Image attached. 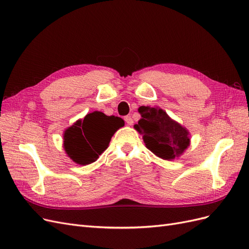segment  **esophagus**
Here are the masks:
<instances>
[{"label":"esophagus","instance_id":"esophagus-1","mask_svg":"<svg viewBox=\"0 0 249 249\" xmlns=\"http://www.w3.org/2000/svg\"><path fill=\"white\" fill-rule=\"evenodd\" d=\"M124 122L126 123L127 125H132L134 124V120H133V118L131 116H125L124 117Z\"/></svg>","mask_w":249,"mask_h":249}]
</instances>
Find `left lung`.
I'll return each mask as SVG.
<instances>
[{"label": "left lung", "mask_w": 249, "mask_h": 249, "mask_svg": "<svg viewBox=\"0 0 249 249\" xmlns=\"http://www.w3.org/2000/svg\"><path fill=\"white\" fill-rule=\"evenodd\" d=\"M141 118L135 130L143 135L145 146L164 160H173L190 145L189 132L161 108L141 106Z\"/></svg>", "instance_id": "obj_1"}]
</instances>
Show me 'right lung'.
<instances>
[{
  "label": "right lung",
  "mask_w": 249,
  "mask_h": 249,
  "mask_svg": "<svg viewBox=\"0 0 249 249\" xmlns=\"http://www.w3.org/2000/svg\"><path fill=\"white\" fill-rule=\"evenodd\" d=\"M124 125L120 117L107 116L100 111L89 113L64 131L65 153L74 163L91 164L107 149L113 135Z\"/></svg>",
  "instance_id": "add662e5"
}]
</instances>
